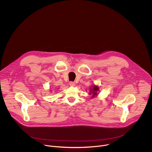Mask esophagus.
Instances as JSON below:
<instances>
[{"mask_svg": "<svg viewBox=\"0 0 152 152\" xmlns=\"http://www.w3.org/2000/svg\"><path fill=\"white\" fill-rule=\"evenodd\" d=\"M69 86H70L71 87H74V86H75V83L74 82H72V81L69 82Z\"/></svg>", "mask_w": 152, "mask_h": 152, "instance_id": "1", "label": "esophagus"}]
</instances>
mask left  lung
<instances>
[{
  "mask_svg": "<svg viewBox=\"0 0 152 152\" xmlns=\"http://www.w3.org/2000/svg\"><path fill=\"white\" fill-rule=\"evenodd\" d=\"M99 91V87L98 86H92V87L90 89V92H89V94L91 95V94H92V98L94 97L95 96H96L98 94H97V91Z\"/></svg>",
  "mask_w": 152,
  "mask_h": 152,
  "instance_id": "8db88e82",
  "label": "left lung"
}]
</instances>
